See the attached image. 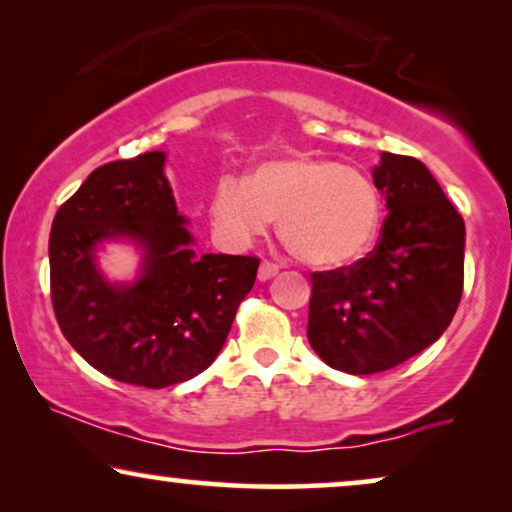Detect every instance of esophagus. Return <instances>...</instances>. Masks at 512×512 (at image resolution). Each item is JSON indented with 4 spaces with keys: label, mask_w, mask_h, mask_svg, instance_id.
<instances>
[{
    "label": "esophagus",
    "mask_w": 512,
    "mask_h": 512,
    "mask_svg": "<svg viewBox=\"0 0 512 512\" xmlns=\"http://www.w3.org/2000/svg\"><path fill=\"white\" fill-rule=\"evenodd\" d=\"M279 272V265L277 263H270V261H263L261 268H258V279L261 282H268V279H272Z\"/></svg>",
    "instance_id": "obj_1"
}]
</instances>
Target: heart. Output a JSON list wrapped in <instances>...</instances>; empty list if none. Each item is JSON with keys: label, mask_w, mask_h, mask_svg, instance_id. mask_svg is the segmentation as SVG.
Here are the masks:
<instances>
[{"label": "heart", "mask_w": 512, "mask_h": 512, "mask_svg": "<svg viewBox=\"0 0 512 512\" xmlns=\"http://www.w3.org/2000/svg\"><path fill=\"white\" fill-rule=\"evenodd\" d=\"M382 202L361 172L317 156L268 160L251 179L223 174L209 219L223 242L247 247L279 219V237L314 268L352 263L375 240Z\"/></svg>", "instance_id": "obj_1"}]
</instances>
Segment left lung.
<instances>
[{"label":"left lung","instance_id":"obj_1","mask_svg":"<svg viewBox=\"0 0 512 512\" xmlns=\"http://www.w3.org/2000/svg\"><path fill=\"white\" fill-rule=\"evenodd\" d=\"M373 181L389 212L375 249L312 272L307 340L352 375L382 373L433 345L464 291V219L422 160L382 153Z\"/></svg>","mask_w":512,"mask_h":512}]
</instances>
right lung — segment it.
<instances>
[{"mask_svg":"<svg viewBox=\"0 0 512 512\" xmlns=\"http://www.w3.org/2000/svg\"><path fill=\"white\" fill-rule=\"evenodd\" d=\"M165 153L97 167L53 219L51 300L69 345L111 380L163 389L212 366L258 258L195 254L177 212ZM143 251L135 283H109L96 265L102 241Z\"/></svg>","mask_w":512,"mask_h":512,"instance_id":"add662e5","label":"right lung"}]
</instances>
